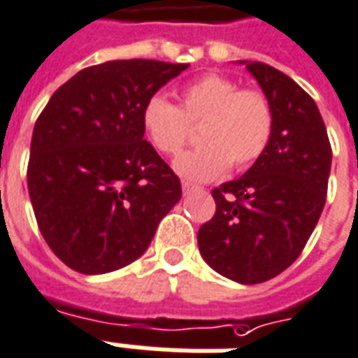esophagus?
<instances>
[{"instance_id": "34e87169", "label": "esophagus", "mask_w": 358, "mask_h": 358, "mask_svg": "<svg viewBox=\"0 0 358 358\" xmlns=\"http://www.w3.org/2000/svg\"><path fill=\"white\" fill-rule=\"evenodd\" d=\"M181 187L185 194H189V192H192V190H200V187H196V185H192V182H187V181H182Z\"/></svg>"}]
</instances>
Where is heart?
Segmentation results:
<instances>
[{
  "instance_id": "heart-1",
  "label": "heart",
  "mask_w": 358,
  "mask_h": 358,
  "mask_svg": "<svg viewBox=\"0 0 358 358\" xmlns=\"http://www.w3.org/2000/svg\"><path fill=\"white\" fill-rule=\"evenodd\" d=\"M143 129L152 147L173 156L189 141L190 125H200L198 139L204 147L181 154L173 162L185 181L204 182L234 169L250 168L267 150L275 116L259 90H240L221 74H204L182 85L179 106L154 95L143 108Z\"/></svg>"
}]
</instances>
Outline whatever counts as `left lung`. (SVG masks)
<instances>
[{
	"instance_id": "left-lung-1",
	"label": "left lung",
	"mask_w": 358,
	"mask_h": 358,
	"mask_svg": "<svg viewBox=\"0 0 358 358\" xmlns=\"http://www.w3.org/2000/svg\"><path fill=\"white\" fill-rule=\"evenodd\" d=\"M271 103L275 129L246 173L215 189V215L200 227L198 248L215 273L259 284L296 262L322 213L332 168L324 122L311 96L265 62L238 61Z\"/></svg>"
}]
</instances>
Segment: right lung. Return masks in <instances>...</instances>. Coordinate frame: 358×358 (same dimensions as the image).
I'll return each mask as SVG.
<instances>
[{
	"label": "right lung",
	"mask_w": 358,
	"mask_h": 358,
	"mask_svg": "<svg viewBox=\"0 0 358 358\" xmlns=\"http://www.w3.org/2000/svg\"><path fill=\"white\" fill-rule=\"evenodd\" d=\"M189 64L129 59L80 70L34 125L28 192L64 265L103 275L147 252L181 182L143 139V108Z\"/></svg>",
	"instance_id": "obj_1"
}]
</instances>
